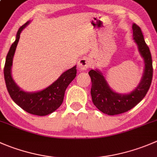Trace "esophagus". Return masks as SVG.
Segmentation results:
<instances>
[{"label":"esophagus","mask_w":157,"mask_h":157,"mask_svg":"<svg viewBox=\"0 0 157 157\" xmlns=\"http://www.w3.org/2000/svg\"><path fill=\"white\" fill-rule=\"evenodd\" d=\"M90 65V60H88L86 57H83V58L80 59L78 62V68L80 71H86Z\"/></svg>","instance_id":"34e87169"}]
</instances>
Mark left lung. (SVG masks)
I'll return each instance as SVG.
<instances>
[{"label": "left lung", "mask_w": 157, "mask_h": 157, "mask_svg": "<svg viewBox=\"0 0 157 157\" xmlns=\"http://www.w3.org/2000/svg\"><path fill=\"white\" fill-rule=\"evenodd\" d=\"M132 29L133 39L144 63V74L137 86L130 93L120 94L109 86L100 70H90L88 73L92 82L90 93L93 103L99 110L107 115H117L131 109L144 99L151 84L153 63L150 49L144 40L140 27L133 24Z\"/></svg>", "instance_id": "left-lung-1"}]
</instances>
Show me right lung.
Returning <instances> with one entry per match:
<instances>
[{"instance_id":"1","label":"right lung","mask_w":157,"mask_h":157,"mask_svg":"<svg viewBox=\"0 0 157 157\" xmlns=\"http://www.w3.org/2000/svg\"><path fill=\"white\" fill-rule=\"evenodd\" d=\"M31 21H28L18 30L15 41L10 46L6 57L4 74L6 86L12 100L29 113L46 116L52 113L62 104L68 85L77 75V66L64 71L54 83L41 90L28 92L21 89L12 77V66L15 51L22 30Z\"/></svg>"}]
</instances>
